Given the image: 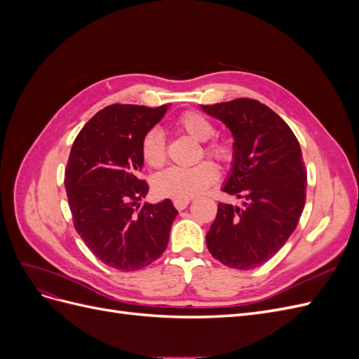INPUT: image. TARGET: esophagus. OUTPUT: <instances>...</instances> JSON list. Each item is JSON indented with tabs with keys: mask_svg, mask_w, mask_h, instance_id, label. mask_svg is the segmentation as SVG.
Masks as SVG:
<instances>
[{
	"mask_svg": "<svg viewBox=\"0 0 359 359\" xmlns=\"http://www.w3.org/2000/svg\"><path fill=\"white\" fill-rule=\"evenodd\" d=\"M189 203H190L189 199H175V201H173V205H175V208H177L178 211L186 210L187 206H189Z\"/></svg>",
	"mask_w": 359,
	"mask_h": 359,
	"instance_id": "obj_1",
	"label": "esophagus"
}]
</instances>
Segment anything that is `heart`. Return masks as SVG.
Masks as SVG:
<instances>
[{
	"mask_svg": "<svg viewBox=\"0 0 359 359\" xmlns=\"http://www.w3.org/2000/svg\"><path fill=\"white\" fill-rule=\"evenodd\" d=\"M177 126L198 142H206L214 133L215 127L208 118L199 112H186L177 119ZM205 153L217 160H229L231 148L223 142H212L205 147ZM140 154L151 168H160L166 160L165 136L158 128H153L144 136L140 144ZM217 169L208 161L199 163L191 168L172 166L156 177L154 190L161 198L190 199L202 193L217 180Z\"/></svg>",
	"mask_w": 359,
	"mask_h": 359,
	"instance_id": "1",
	"label": "heart"
}]
</instances>
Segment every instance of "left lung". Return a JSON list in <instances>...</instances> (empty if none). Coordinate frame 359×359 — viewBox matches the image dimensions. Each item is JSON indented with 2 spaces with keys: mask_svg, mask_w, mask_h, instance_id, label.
Returning a JSON list of instances; mask_svg holds the SVG:
<instances>
[{
  "mask_svg": "<svg viewBox=\"0 0 359 359\" xmlns=\"http://www.w3.org/2000/svg\"><path fill=\"white\" fill-rule=\"evenodd\" d=\"M233 137L232 163L222 190L241 205L219 203L206 233L210 253L235 269L265 264L297 229L306 203L307 172L290 127L257 100L201 106Z\"/></svg>",
  "mask_w": 359,
  "mask_h": 359,
  "instance_id": "1",
  "label": "left lung"
}]
</instances>
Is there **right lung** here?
Here are the masks:
<instances>
[{
    "mask_svg": "<svg viewBox=\"0 0 359 359\" xmlns=\"http://www.w3.org/2000/svg\"><path fill=\"white\" fill-rule=\"evenodd\" d=\"M169 104H112L95 114L76 136L64 177L74 229L107 266L136 271L165 252L178 214L170 199L139 201L148 184L140 144Z\"/></svg>",
    "mask_w": 359,
    "mask_h": 359,
    "instance_id": "1",
    "label": "right lung"
}]
</instances>
